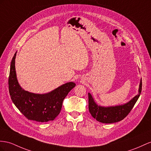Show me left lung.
<instances>
[{
    "label": "left lung",
    "instance_id": "8db88e82",
    "mask_svg": "<svg viewBox=\"0 0 151 151\" xmlns=\"http://www.w3.org/2000/svg\"><path fill=\"white\" fill-rule=\"evenodd\" d=\"M142 82L140 80V87H139V94L134 97L130 101L123 105L111 106V107H102L97 105L94 102L93 98L90 93L88 95V110L91 115L98 121L110 124L122 121L132 110L135 103L141 94Z\"/></svg>",
    "mask_w": 151,
    "mask_h": 151
}]
</instances>
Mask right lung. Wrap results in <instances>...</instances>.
<instances>
[{"label": "right lung", "mask_w": 151, "mask_h": 151, "mask_svg": "<svg viewBox=\"0 0 151 151\" xmlns=\"http://www.w3.org/2000/svg\"><path fill=\"white\" fill-rule=\"evenodd\" d=\"M16 55L17 52L11 60L8 80L9 94L13 103L29 120L41 122L53 121L59 114L65 96L76 84L73 82L65 83L45 94L24 91L17 78L14 65Z\"/></svg>", "instance_id": "add662e5"}]
</instances>
